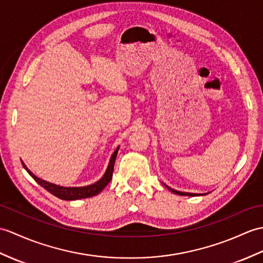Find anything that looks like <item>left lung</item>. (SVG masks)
Wrapping results in <instances>:
<instances>
[{
	"mask_svg": "<svg viewBox=\"0 0 263 263\" xmlns=\"http://www.w3.org/2000/svg\"><path fill=\"white\" fill-rule=\"evenodd\" d=\"M166 186L170 192L172 193H174V194H177V195H181V196H198V195H200V194H192V193H184V192H178V191H175V189H173V188H170L169 186H167V185H164ZM204 195H206V194H204Z\"/></svg>",
	"mask_w": 263,
	"mask_h": 263,
	"instance_id": "1",
	"label": "left lung"
}]
</instances>
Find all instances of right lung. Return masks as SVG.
I'll use <instances>...</instances> for the list:
<instances>
[{
  "instance_id": "obj_1",
  "label": "right lung",
  "mask_w": 263,
  "mask_h": 263,
  "mask_svg": "<svg viewBox=\"0 0 263 263\" xmlns=\"http://www.w3.org/2000/svg\"><path fill=\"white\" fill-rule=\"evenodd\" d=\"M118 151H119V146L113 152V155L111 157V160H109V163L107 166V169L105 174L102 177V178L94 182V184L88 185V186H84V187H63V186H58V185H54L51 184V182H48L44 179H40L36 177L35 175H33L30 170L27 168L26 164L22 162L23 164V168L27 170L29 173V175L32 177V178L38 182L40 186L44 187L46 191H48L49 193H51L54 196L60 198V199H64V200H76V199H82V198H88V197H93L95 195L100 194L104 188L106 187V185L108 184L109 181L112 179V176H113V169H114V162L115 159H117V155H118Z\"/></svg>"
}]
</instances>
